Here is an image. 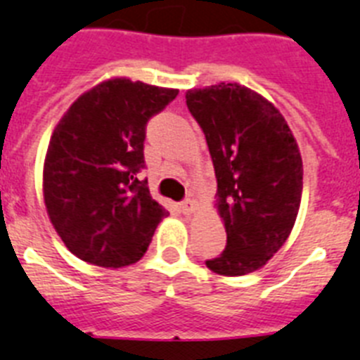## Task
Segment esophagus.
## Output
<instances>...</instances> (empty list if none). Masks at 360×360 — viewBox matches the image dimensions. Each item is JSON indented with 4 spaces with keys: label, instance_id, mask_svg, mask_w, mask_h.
Returning <instances> with one entry per match:
<instances>
[{
    "label": "esophagus",
    "instance_id": "esophagus-1",
    "mask_svg": "<svg viewBox=\"0 0 360 360\" xmlns=\"http://www.w3.org/2000/svg\"><path fill=\"white\" fill-rule=\"evenodd\" d=\"M193 210H195V202H193L191 198H186V200L180 202V211H182L184 214L193 213Z\"/></svg>",
    "mask_w": 360,
    "mask_h": 360
}]
</instances>
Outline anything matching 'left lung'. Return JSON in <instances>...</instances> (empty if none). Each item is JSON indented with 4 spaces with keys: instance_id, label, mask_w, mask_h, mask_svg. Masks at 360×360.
Segmentation results:
<instances>
[{
    "instance_id": "obj_1",
    "label": "left lung",
    "mask_w": 360,
    "mask_h": 360,
    "mask_svg": "<svg viewBox=\"0 0 360 360\" xmlns=\"http://www.w3.org/2000/svg\"><path fill=\"white\" fill-rule=\"evenodd\" d=\"M217 174L226 250L205 266L218 275L262 268L288 240L302 196V158L284 116L238 84L187 91Z\"/></svg>"
}]
</instances>
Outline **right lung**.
<instances>
[{"mask_svg": "<svg viewBox=\"0 0 360 360\" xmlns=\"http://www.w3.org/2000/svg\"><path fill=\"white\" fill-rule=\"evenodd\" d=\"M178 91L116 78L96 85L60 120L45 158L43 195L51 222L72 255L101 268L142 259L167 211L149 193L147 122Z\"/></svg>", "mask_w": 360, "mask_h": 360, "instance_id": "1", "label": "right lung"}]
</instances>
